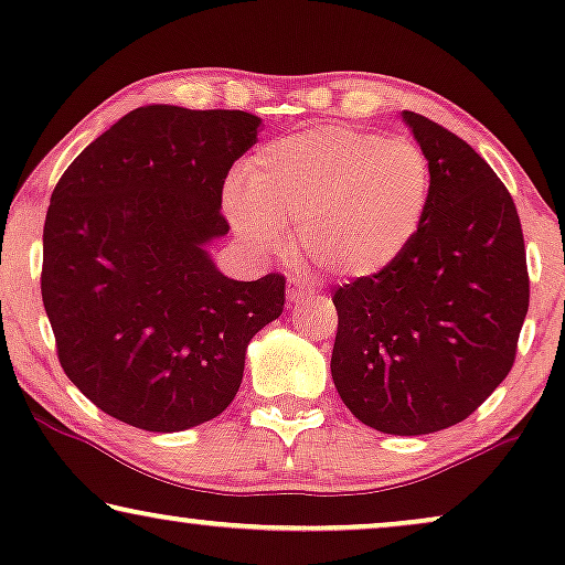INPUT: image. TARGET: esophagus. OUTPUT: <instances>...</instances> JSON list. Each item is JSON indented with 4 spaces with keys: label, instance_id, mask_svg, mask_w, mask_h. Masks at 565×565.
<instances>
[{
    "label": "esophagus",
    "instance_id": "esophagus-1",
    "mask_svg": "<svg viewBox=\"0 0 565 565\" xmlns=\"http://www.w3.org/2000/svg\"><path fill=\"white\" fill-rule=\"evenodd\" d=\"M316 288L311 285H306L303 280H290L288 282V300L290 303H300V300H308V298H316Z\"/></svg>",
    "mask_w": 565,
    "mask_h": 565
}]
</instances>
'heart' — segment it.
Segmentation results:
<instances>
[{
  "label": "heart",
  "mask_w": 565,
  "mask_h": 565,
  "mask_svg": "<svg viewBox=\"0 0 565 565\" xmlns=\"http://www.w3.org/2000/svg\"><path fill=\"white\" fill-rule=\"evenodd\" d=\"M244 177L223 198L236 234L269 254L300 223V249L344 277H373L408 249L431 188L419 146L342 126L262 146Z\"/></svg>",
  "instance_id": "heart-1"
}]
</instances>
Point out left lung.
I'll list each match as a JSON object with an SVG mask.
<instances>
[{"mask_svg":"<svg viewBox=\"0 0 565 565\" xmlns=\"http://www.w3.org/2000/svg\"><path fill=\"white\" fill-rule=\"evenodd\" d=\"M401 118L429 161L427 215L388 269L334 292L331 377L362 424L416 437L468 419L509 375L530 280L493 169L435 120Z\"/></svg>","mask_w":565,"mask_h":565,"instance_id":"left-lung-1","label":"left lung"}]
</instances>
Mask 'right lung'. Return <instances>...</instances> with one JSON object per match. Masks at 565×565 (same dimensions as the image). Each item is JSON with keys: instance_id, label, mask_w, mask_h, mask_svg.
I'll list each match as a JSON object with an SVG mask.
<instances>
[{"instance_id": "1", "label": "right lung", "mask_w": 565, "mask_h": 565, "mask_svg": "<svg viewBox=\"0 0 565 565\" xmlns=\"http://www.w3.org/2000/svg\"><path fill=\"white\" fill-rule=\"evenodd\" d=\"M259 126L242 110L138 107L53 190L41 290L61 367L130 427L215 419L242 385L246 347L282 313V275L231 280L207 252L228 234L223 182Z\"/></svg>"}]
</instances>
